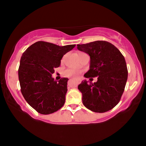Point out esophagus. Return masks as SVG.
I'll list each match as a JSON object with an SVG mask.
<instances>
[{
    "mask_svg": "<svg viewBox=\"0 0 146 146\" xmlns=\"http://www.w3.org/2000/svg\"><path fill=\"white\" fill-rule=\"evenodd\" d=\"M75 82H76V84H80V83L81 82V80H79V79H76Z\"/></svg>",
    "mask_w": 146,
    "mask_h": 146,
    "instance_id": "1",
    "label": "esophagus"
}]
</instances>
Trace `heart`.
<instances>
[{
  "instance_id": "1",
  "label": "heart",
  "mask_w": 146,
  "mask_h": 146,
  "mask_svg": "<svg viewBox=\"0 0 146 146\" xmlns=\"http://www.w3.org/2000/svg\"><path fill=\"white\" fill-rule=\"evenodd\" d=\"M82 54H84L83 52H80L78 53V56H80ZM65 56H64L62 59V61L64 60ZM80 71L78 70V69H73V68H68L64 71L63 75L64 76H66V77H77V76L80 75Z\"/></svg>"
}]
</instances>
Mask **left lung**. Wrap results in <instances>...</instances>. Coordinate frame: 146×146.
<instances>
[{"label": "left lung", "instance_id": "left-lung-1", "mask_svg": "<svg viewBox=\"0 0 146 146\" xmlns=\"http://www.w3.org/2000/svg\"><path fill=\"white\" fill-rule=\"evenodd\" d=\"M77 48L90 56V69L85 77H98L97 82L84 80L78 85L83 104L95 113L112 110L120 102L127 80L124 56L113 44L105 40L77 44Z\"/></svg>", "mask_w": 146, "mask_h": 146}]
</instances>
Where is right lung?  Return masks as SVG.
Instances as JSON below:
<instances>
[{
	"instance_id": "1",
	"label": "right lung",
	"mask_w": 146,
	"mask_h": 146,
	"mask_svg": "<svg viewBox=\"0 0 146 146\" xmlns=\"http://www.w3.org/2000/svg\"><path fill=\"white\" fill-rule=\"evenodd\" d=\"M75 44L59 46L44 41L30 46L21 56L19 68L21 91L29 105L42 115L51 114L62 107L67 93V78L58 82L51 77L54 69Z\"/></svg>"
}]
</instances>
